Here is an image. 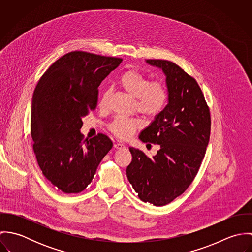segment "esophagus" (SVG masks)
<instances>
[{
	"mask_svg": "<svg viewBox=\"0 0 252 252\" xmlns=\"http://www.w3.org/2000/svg\"><path fill=\"white\" fill-rule=\"evenodd\" d=\"M114 148H116V149H122V148H124L125 147V144H122V143H116V144H114Z\"/></svg>",
	"mask_w": 252,
	"mask_h": 252,
	"instance_id": "esophagus-1",
	"label": "esophagus"
}]
</instances>
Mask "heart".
Returning <instances> with one entry per match:
<instances>
[{
  "label": "heart",
  "instance_id": "1",
  "mask_svg": "<svg viewBox=\"0 0 252 252\" xmlns=\"http://www.w3.org/2000/svg\"><path fill=\"white\" fill-rule=\"evenodd\" d=\"M121 87L135 99V109L144 117L153 119L157 117L166 107L168 101V90L166 85L159 80L149 81V79L135 70L124 72L120 77ZM110 90H106L99 103V107L104 109L108 107ZM143 127L139 118H126L116 116L108 125V129L117 138L126 140L131 138Z\"/></svg>",
  "mask_w": 252,
  "mask_h": 252
}]
</instances>
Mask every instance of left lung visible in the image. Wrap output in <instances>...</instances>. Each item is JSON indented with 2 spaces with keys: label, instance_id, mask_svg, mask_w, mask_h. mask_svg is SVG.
Here are the masks:
<instances>
[{
  "label": "left lung",
  "instance_id": "obj_1",
  "mask_svg": "<svg viewBox=\"0 0 252 252\" xmlns=\"http://www.w3.org/2000/svg\"><path fill=\"white\" fill-rule=\"evenodd\" d=\"M146 62L166 74L168 105L141 133L140 140L159 144L160 149L149 158L142 150L129 147L132 162L126 174L143 202L161 207L180 196L197 176L212 121L210 108L193 76L168 60Z\"/></svg>",
  "mask_w": 252,
  "mask_h": 252
}]
</instances>
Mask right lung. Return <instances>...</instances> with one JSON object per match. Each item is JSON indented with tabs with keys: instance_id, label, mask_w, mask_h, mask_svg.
I'll list each match as a JSON object with an SVG mask.
<instances>
[{
	"instance_id": "add662e5",
	"label": "right lung",
	"mask_w": 252,
	"mask_h": 252,
	"mask_svg": "<svg viewBox=\"0 0 252 252\" xmlns=\"http://www.w3.org/2000/svg\"><path fill=\"white\" fill-rule=\"evenodd\" d=\"M121 58L72 51L54 62L36 84L31 135L36 162L45 179L66 194L83 191L112 147L108 136L80 134L82 117L94 110L99 86Z\"/></svg>"
}]
</instances>
